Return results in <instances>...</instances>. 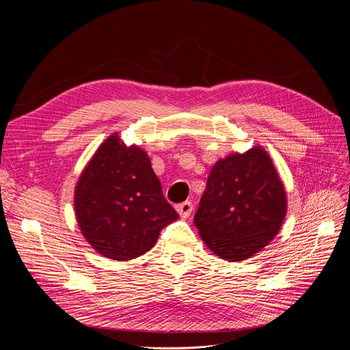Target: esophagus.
<instances>
[{"label":"esophagus","mask_w":350,"mask_h":350,"mask_svg":"<svg viewBox=\"0 0 350 350\" xmlns=\"http://www.w3.org/2000/svg\"><path fill=\"white\" fill-rule=\"evenodd\" d=\"M176 210H177V213L181 215V217H189L190 214H191V211H193V204H191V201H185V203H180V204H177L176 206Z\"/></svg>","instance_id":"esophagus-1"}]
</instances>
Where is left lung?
Returning a JSON list of instances; mask_svg holds the SVG:
<instances>
[{"label": "left lung", "instance_id": "left-lung-1", "mask_svg": "<svg viewBox=\"0 0 350 350\" xmlns=\"http://www.w3.org/2000/svg\"><path fill=\"white\" fill-rule=\"evenodd\" d=\"M285 214L282 181L269 156L254 147L213 165L194 224L214 254L243 261L278 234Z\"/></svg>", "mask_w": 350, "mask_h": 350}]
</instances>
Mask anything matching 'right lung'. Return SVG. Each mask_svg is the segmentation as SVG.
<instances>
[{
  "instance_id": "add662e5",
  "label": "right lung",
  "mask_w": 350,
  "mask_h": 350,
  "mask_svg": "<svg viewBox=\"0 0 350 350\" xmlns=\"http://www.w3.org/2000/svg\"><path fill=\"white\" fill-rule=\"evenodd\" d=\"M75 211L88 243L107 258L127 261L149 251L178 218L165 200L150 159L113 135L83 170Z\"/></svg>"
}]
</instances>
